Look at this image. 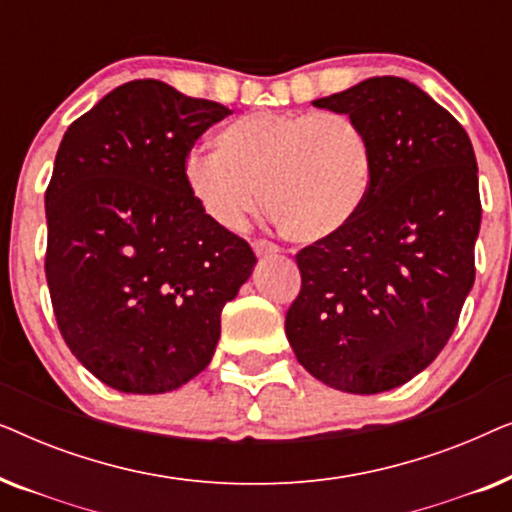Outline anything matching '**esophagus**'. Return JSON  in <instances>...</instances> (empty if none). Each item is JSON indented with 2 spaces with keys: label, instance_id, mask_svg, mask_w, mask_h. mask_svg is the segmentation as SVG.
I'll return each mask as SVG.
<instances>
[{
  "label": "esophagus",
  "instance_id": "obj_1",
  "mask_svg": "<svg viewBox=\"0 0 512 512\" xmlns=\"http://www.w3.org/2000/svg\"><path fill=\"white\" fill-rule=\"evenodd\" d=\"M254 251L258 258H268V256H277L279 254V247L272 242H265V240H256L254 242Z\"/></svg>",
  "mask_w": 512,
  "mask_h": 512
}]
</instances>
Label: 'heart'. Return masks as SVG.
<instances>
[{
	"label": "heart",
	"mask_w": 512,
	"mask_h": 512,
	"mask_svg": "<svg viewBox=\"0 0 512 512\" xmlns=\"http://www.w3.org/2000/svg\"><path fill=\"white\" fill-rule=\"evenodd\" d=\"M373 144L340 111H256L214 135V153L184 163L188 193L214 223L242 230L263 205L289 240L324 244L345 233L373 186Z\"/></svg>",
	"instance_id": "obj_1"
}]
</instances>
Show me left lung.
Wrapping results in <instances>:
<instances>
[{"mask_svg": "<svg viewBox=\"0 0 512 512\" xmlns=\"http://www.w3.org/2000/svg\"><path fill=\"white\" fill-rule=\"evenodd\" d=\"M314 107L366 128L375 174L345 233L300 249L286 338L307 373L347 394L401 387L447 345L475 282L478 165L450 111L398 76Z\"/></svg>", "mask_w": 512, "mask_h": 512, "instance_id": "obj_1", "label": "left lung"}]
</instances>
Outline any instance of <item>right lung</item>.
Instances as JSON below:
<instances>
[{"label":"right lung","instance_id":"right-lung-1","mask_svg":"<svg viewBox=\"0 0 512 512\" xmlns=\"http://www.w3.org/2000/svg\"><path fill=\"white\" fill-rule=\"evenodd\" d=\"M230 114L156 79L123 83L62 137L46 188V282L72 354L123 394H165L212 361L256 265L202 212L184 163Z\"/></svg>","mask_w":512,"mask_h":512}]
</instances>
